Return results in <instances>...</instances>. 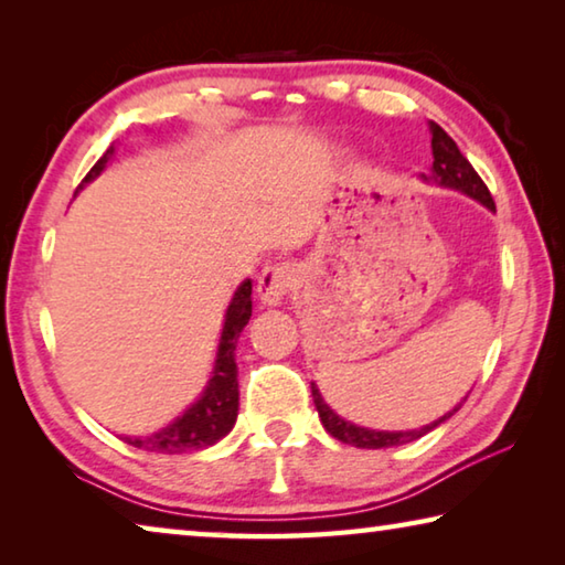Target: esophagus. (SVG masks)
Instances as JSON below:
<instances>
[{
	"label": "esophagus",
	"mask_w": 565,
	"mask_h": 565,
	"mask_svg": "<svg viewBox=\"0 0 565 565\" xmlns=\"http://www.w3.org/2000/svg\"><path fill=\"white\" fill-rule=\"evenodd\" d=\"M291 289V271L289 266L284 264H271L259 274V281H256V294L259 299L269 306H276L284 301V296Z\"/></svg>",
	"instance_id": "esophagus-1"
}]
</instances>
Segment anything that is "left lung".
Listing matches in <instances>:
<instances>
[{
    "mask_svg": "<svg viewBox=\"0 0 565 565\" xmlns=\"http://www.w3.org/2000/svg\"><path fill=\"white\" fill-rule=\"evenodd\" d=\"M431 149H434V174L428 179H434L436 184H441V186H451V189L463 191V194L478 199V202L486 204L489 209H495L489 186L483 184V179L476 174L471 161L461 154V149L456 147V141L448 137V134L438 127V124H431ZM311 396H313V404H317L323 428H327L333 438H339L341 444H349L356 448H391V446H404V444L416 441V438L426 436L428 431H434L436 426H441L446 418H451L466 401L463 398L454 411H448V414L434 420V424L418 428V431H369V428L353 426V424H349V420H343L333 414V411L323 404L319 388L313 384H311Z\"/></svg>",
    "mask_w": 565,
    "mask_h": 565,
    "instance_id": "obj_1",
    "label": "left lung"
}]
</instances>
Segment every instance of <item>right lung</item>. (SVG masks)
I'll return each mask as SVG.
<instances>
[{"mask_svg":"<svg viewBox=\"0 0 565 565\" xmlns=\"http://www.w3.org/2000/svg\"><path fill=\"white\" fill-rule=\"evenodd\" d=\"M109 154L111 149H107V154L89 169V174L82 179V184H87L94 177H99V171L109 161ZM248 317H252V281L246 279L236 289L232 306H228L226 311L214 376L209 381L202 398H199L184 416H179L174 424H169L167 428H161V431L147 438H127V444L154 454H186L212 446L218 438H224L232 431L238 414L236 339L248 323Z\"/></svg>","mask_w":565,"mask_h":565,"instance_id":"obj_1","label":"right lung"}]
</instances>
